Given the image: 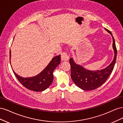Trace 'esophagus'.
<instances>
[{
    "label": "esophagus",
    "mask_w": 123,
    "mask_h": 123,
    "mask_svg": "<svg viewBox=\"0 0 123 123\" xmlns=\"http://www.w3.org/2000/svg\"><path fill=\"white\" fill-rule=\"evenodd\" d=\"M61 58L62 61H68L69 57V56L67 54V53L66 52H62L61 54Z\"/></svg>",
    "instance_id": "obj_1"
}]
</instances>
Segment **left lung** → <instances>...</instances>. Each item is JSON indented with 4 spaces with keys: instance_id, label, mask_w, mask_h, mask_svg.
I'll return each mask as SVG.
<instances>
[{
    "instance_id": "8db88e82",
    "label": "left lung",
    "mask_w": 123,
    "mask_h": 123,
    "mask_svg": "<svg viewBox=\"0 0 123 123\" xmlns=\"http://www.w3.org/2000/svg\"><path fill=\"white\" fill-rule=\"evenodd\" d=\"M105 29L112 36V47L114 53L113 61L108 66L100 70L91 71L85 69L80 65L76 64L73 58H71L69 60L71 79L77 86L82 90L90 91L98 88L105 82L113 70L116 62L117 50L112 33L108 30L106 28Z\"/></svg>"
}]
</instances>
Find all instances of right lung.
Instances as JSON below:
<instances>
[{
	"instance_id": "obj_1",
	"label": "right lung",
	"mask_w": 123,
	"mask_h": 123,
	"mask_svg": "<svg viewBox=\"0 0 123 123\" xmlns=\"http://www.w3.org/2000/svg\"><path fill=\"white\" fill-rule=\"evenodd\" d=\"M11 50H10V61L11 64ZM61 61V55L54 57L49 64L42 72L36 76L30 77H23L13 72L17 80L27 89L35 92L45 90L52 83L53 80V71Z\"/></svg>"
}]
</instances>
